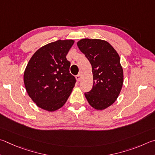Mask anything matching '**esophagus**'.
<instances>
[{
    "instance_id": "34e87169",
    "label": "esophagus",
    "mask_w": 155,
    "mask_h": 155,
    "mask_svg": "<svg viewBox=\"0 0 155 155\" xmlns=\"http://www.w3.org/2000/svg\"><path fill=\"white\" fill-rule=\"evenodd\" d=\"M81 78H82V75H81L80 73H79V74H78V75H76V80H77L78 82H79V81H80Z\"/></svg>"
}]
</instances>
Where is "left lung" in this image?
<instances>
[{"label":"left lung","mask_w":155,"mask_h":155,"mask_svg":"<svg viewBox=\"0 0 155 155\" xmlns=\"http://www.w3.org/2000/svg\"><path fill=\"white\" fill-rule=\"evenodd\" d=\"M92 65L93 85L85 93L92 107L103 110L117 99L123 84V70L117 51L106 41L82 39L77 43Z\"/></svg>","instance_id":"1"}]
</instances>
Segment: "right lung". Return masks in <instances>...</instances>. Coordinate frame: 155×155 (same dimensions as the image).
Wrapping results in <instances>:
<instances>
[{"label":"right lung","mask_w":155,"mask_h":155,"mask_svg":"<svg viewBox=\"0 0 155 155\" xmlns=\"http://www.w3.org/2000/svg\"><path fill=\"white\" fill-rule=\"evenodd\" d=\"M74 43L72 39L58 40L39 48L30 59L24 73L28 96L38 107L54 112L63 106L75 86L66 58Z\"/></svg>","instance_id":"right-lung-1"}]
</instances>
